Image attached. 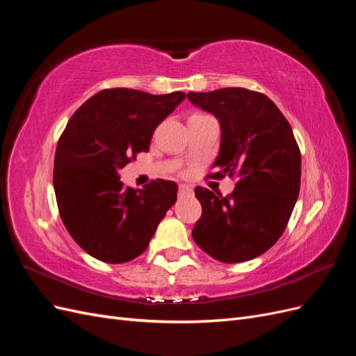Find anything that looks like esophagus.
<instances>
[{
    "label": "esophagus",
    "mask_w": 356,
    "mask_h": 356,
    "mask_svg": "<svg viewBox=\"0 0 356 356\" xmlns=\"http://www.w3.org/2000/svg\"><path fill=\"white\" fill-rule=\"evenodd\" d=\"M178 195L182 197V196H191L193 195V190H191V187H188V186H179L178 187Z\"/></svg>",
    "instance_id": "34e87169"
}]
</instances>
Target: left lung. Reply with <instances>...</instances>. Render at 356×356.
Listing matches in <instances>:
<instances>
[{
    "label": "left lung",
    "instance_id": "obj_1",
    "mask_svg": "<svg viewBox=\"0 0 356 356\" xmlns=\"http://www.w3.org/2000/svg\"><path fill=\"white\" fill-rule=\"evenodd\" d=\"M187 96L221 124L220 154L208 178H238L225 197L196 187L202 217L191 236L221 263L252 260L281 238L298 197L301 156L293 129L260 92L227 88Z\"/></svg>",
    "mask_w": 356,
    "mask_h": 356
}]
</instances>
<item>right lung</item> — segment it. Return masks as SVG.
<instances>
[{
  "label": "right lung",
  "mask_w": 356,
  "mask_h": 356,
  "mask_svg": "<svg viewBox=\"0 0 356 356\" xmlns=\"http://www.w3.org/2000/svg\"><path fill=\"white\" fill-rule=\"evenodd\" d=\"M186 93L105 89L72 114L53 169L59 215L71 238L96 260L120 264L141 255L177 202L174 181L124 187L118 170L148 152L156 127Z\"/></svg>",
  "instance_id": "add662e5"
}]
</instances>
